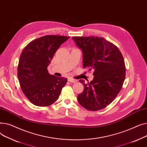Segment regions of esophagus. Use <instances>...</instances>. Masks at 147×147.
<instances>
[{
	"label": "esophagus",
	"mask_w": 147,
	"mask_h": 147,
	"mask_svg": "<svg viewBox=\"0 0 147 147\" xmlns=\"http://www.w3.org/2000/svg\"><path fill=\"white\" fill-rule=\"evenodd\" d=\"M68 81L69 82H71V83H76L77 82V80H76L73 79H71V78H68Z\"/></svg>",
	"instance_id": "34e87169"
}]
</instances>
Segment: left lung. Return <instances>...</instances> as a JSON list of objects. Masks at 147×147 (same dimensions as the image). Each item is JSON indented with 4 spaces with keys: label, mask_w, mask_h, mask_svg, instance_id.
Listing matches in <instances>:
<instances>
[{
    "label": "left lung",
    "mask_w": 147,
    "mask_h": 147,
    "mask_svg": "<svg viewBox=\"0 0 147 147\" xmlns=\"http://www.w3.org/2000/svg\"><path fill=\"white\" fill-rule=\"evenodd\" d=\"M83 53V66L93 69L94 78L86 83L78 96L79 104L90 111L101 110L111 104L120 92L126 76L122 54L116 46L102 37H73Z\"/></svg>",
    "instance_id": "obj_1"
}]
</instances>
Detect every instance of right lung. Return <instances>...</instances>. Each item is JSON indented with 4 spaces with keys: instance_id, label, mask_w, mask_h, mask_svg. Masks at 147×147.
<instances>
[{
    "instance_id": "add662e5",
    "label": "right lung",
    "mask_w": 147,
    "mask_h": 147,
    "mask_svg": "<svg viewBox=\"0 0 147 147\" xmlns=\"http://www.w3.org/2000/svg\"><path fill=\"white\" fill-rule=\"evenodd\" d=\"M69 37L49 35L31 42L22 51L18 66L21 88L29 101L39 107L49 106L58 99L67 79L48 73L54 54Z\"/></svg>"
}]
</instances>
